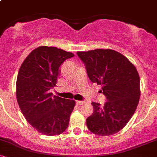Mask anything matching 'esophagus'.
Listing matches in <instances>:
<instances>
[{
    "label": "esophagus",
    "mask_w": 157,
    "mask_h": 157,
    "mask_svg": "<svg viewBox=\"0 0 157 157\" xmlns=\"http://www.w3.org/2000/svg\"><path fill=\"white\" fill-rule=\"evenodd\" d=\"M84 103H85L84 101H80V100H77V101H76V104L77 105H81Z\"/></svg>",
    "instance_id": "34e87169"
}]
</instances>
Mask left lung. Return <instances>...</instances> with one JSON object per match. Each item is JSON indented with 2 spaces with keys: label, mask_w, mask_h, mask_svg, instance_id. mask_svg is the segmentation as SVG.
I'll use <instances>...</instances> for the list:
<instances>
[{
  "label": "left lung",
  "mask_w": 157,
  "mask_h": 157,
  "mask_svg": "<svg viewBox=\"0 0 157 157\" xmlns=\"http://www.w3.org/2000/svg\"><path fill=\"white\" fill-rule=\"evenodd\" d=\"M93 83L102 86L107 102H93L94 112L86 119L91 132L110 136L123 128L136 111L140 97V76L135 66L120 52L111 49L77 52Z\"/></svg>",
  "instance_id": "1"
}]
</instances>
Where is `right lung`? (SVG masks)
Masks as SVG:
<instances>
[{
    "instance_id": "add662e5",
    "label": "right lung",
    "mask_w": 157,
    "mask_h": 157,
    "mask_svg": "<svg viewBox=\"0 0 157 157\" xmlns=\"http://www.w3.org/2000/svg\"><path fill=\"white\" fill-rule=\"evenodd\" d=\"M75 56L57 47L40 46L29 54L20 68L16 97L27 122L41 134L55 136L66 131L75 102L53 96L61 64Z\"/></svg>"
}]
</instances>
